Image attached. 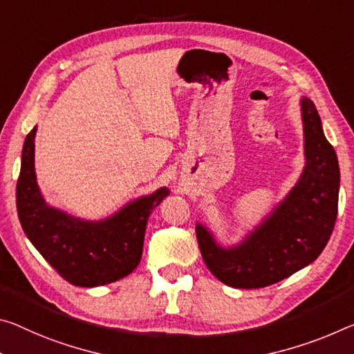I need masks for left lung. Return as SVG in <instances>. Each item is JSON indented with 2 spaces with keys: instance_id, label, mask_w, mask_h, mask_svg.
<instances>
[{
  "instance_id": "8db88e82",
  "label": "left lung",
  "mask_w": 354,
  "mask_h": 354,
  "mask_svg": "<svg viewBox=\"0 0 354 354\" xmlns=\"http://www.w3.org/2000/svg\"><path fill=\"white\" fill-rule=\"evenodd\" d=\"M301 118L306 165L285 198L230 248L218 244L203 223L195 225L207 269L228 287L250 290L280 282L326 248L337 218L339 160L310 99L301 97Z\"/></svg>"
}]
</instances>
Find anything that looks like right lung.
Returning <instances> with one entry per match:
<instances>
[{
    "label": "right lung",
    "mask_w": 354,
    "mask_h": 354,
    "mask_svg": "<svg viewBox=\"0 0 354 354\" xmlns=\"http://www.w3.org/2000/svg\"><path fill=\"white\" fill-rule=\"evenodd\" d=\"M28 133L17 181V212L26 238L61 277L77 287L116 282L138 266L145 232L154 207L170 195L167 187L143 195L100 221H86L50 206L37 186L35 138Z\"/></svg>",
    "instance_id": "obj_1"
}]
</instances>
